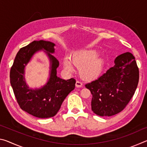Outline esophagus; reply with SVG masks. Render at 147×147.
<instances>
[{
    "mask_svg": "<svg viewBox=\"0 0 147 147\" xmlns=\"http://www.w3.org/2000/svg\"><path fill=\"white\" fill-rule=\"evenodd\" d=\"M76 86L77 88H80V87L82 86V82L80 80H77L76 82Z\"/></svg>",
    "mask_w": 147,
    "mask_h": 147,
    "instance_id": "34e87169",
    "label": "esophagus"
}]
</instances>
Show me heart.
<instances>
[{"label":"heart","mask_w":147,"mask_h":147,"mask_svg":"<svg viewBox=\"0 0 147 147\" xmlns=\"http://www.w3.org/2000/svg\"><path fill=\"white\" fill-rule=\"evenodd\" d=\"M97 53L93 51H82L74 54L72 58V63L74 65L81 67L80 73L86 78L96 76L100 73L103 66V61L96 57ZM64 67L69 71L73 70V65L67 59H65Z\"/></svg>","instance_id":"obj_1"}]
</instances>
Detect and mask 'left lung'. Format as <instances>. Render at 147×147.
I'll list each match as a JSON object with an SVG mask.
<instances>
[{"label": "left lung", "mask_w": 147, "mask_h": 147, "mask_svg": "<svg viewBox=\"0 0 147 147\" xmlns=\"http://www.w3.org/2000/svg\"><path fill=\"white\" fill-rule=\"evenodd\" d=\"M139 68L130 53L115 59V65L85 86L92 94L91 109L99 116H112L126 108L139 82Z\"/></svg>", "instance_id": "obj_1"}]
</instances>
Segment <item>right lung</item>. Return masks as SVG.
Instances as JSON below:
<instances>
[{"instance_id":"add662e5","label":"right lung","mask_w":147,"mask_h":147,"mask_svg":"<svg viewBox=\"0 0 147 147\" xmlns=\"http://www.w3.org/2000/svg\"><path fill=\"white\" fill-rule=\"evenodd\" d=\"M54 45L50 41H32L20 49L10 69V83L19 107L38 118H49L56 115L65 98L75 88L74 78L65 80L57 76L59 61L52 54L54 52ZM40 49H45L51 59V78L43 88L32 90L28 89L24 81V69L33 54Z\"/></svg>"}]
</instances>
